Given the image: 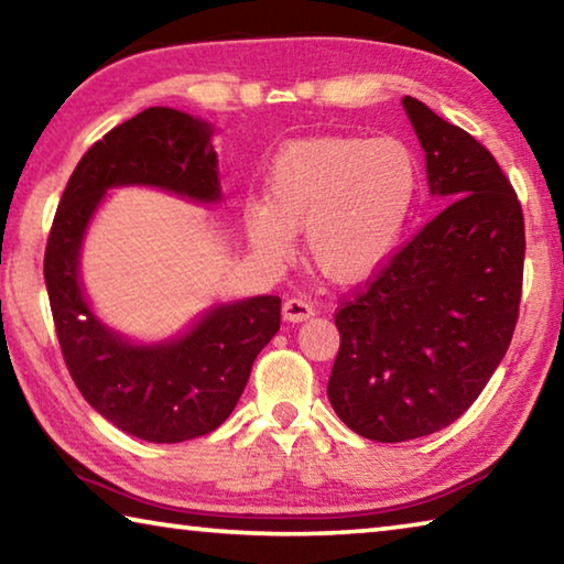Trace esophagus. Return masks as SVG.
<instances>
[{
	"instance_id": "34e87169",
	"label": "esophagus",
	"mask_w": 564,
	"mask_h": 564,
	"mask_svg": "<svg viewBox=\"0 0 564 564\" xmlns=\"http://www.w3.org/2000/svg\"><path fill=\"white\" fill-rule=\"evenodd\" d=\"M316 308H313L311 301H305L303 295H291V299L283 301V318L291 323H301L305 318H311Z\"/></svg>"
}]
</instances>
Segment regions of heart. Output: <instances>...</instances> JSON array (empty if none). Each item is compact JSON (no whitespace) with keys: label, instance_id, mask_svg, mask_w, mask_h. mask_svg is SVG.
Masks as SVG:
<instances>
[{"label":"heart","instance_id":"obj_1","mask_svg":"<svg viewBox=\"0 0 564 564\" xmlns=\"http://www.w3.org/2000/svg\"><path fill=\"white\" fill-rule=\"evenodd\" d=\"M420 186V159L400 139H301L275 156L265 206L246 208V231L259 251L285 259L305 226L313 265L330 281H360L398 251Z\"/></svg>","mask_w":564,"mask_h":564}]
</instances>
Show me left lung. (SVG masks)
<instances>
[{
    "label": "left lung",
    "mask_w": 564,
    "mask_h": 564,
    "mask_svg": "<svg viewBox=\"0 0 564 564\" xmlns=\"http://www.w3.org/2000/svg\"><path fill=\"white\" fill-rule=\"evenodd\" d=\"M445 208L336 311L328 400L378 443L431 435L488 386L520 316L524 218L498 161L423 101L403 99Z\"/></svg>",
    "instance_id": "1"
}]
</instances>
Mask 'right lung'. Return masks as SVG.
I'll use <instances>...</instances> for the list:
<instances>
[{
  "label": "right lung",
  "mask_w": 564,
  "mask_h": 564,
  "mask_svg": "<svg viewBox=\"0 0 564 564\" xmlns=\"http://www.w3.org/2000/svg\"><path fill=\"white\" fill-rule=\"evenodd\" d=\"M149 184L218 202L212 127L151 107L113 127L76 164L44 251V281L62 356L84 400L133 437L184 443L231 415L251 366L281 328L279 295L218 305L184 338L131 346L91 316L79 285V246L104 191Z\"/></svg>",
  "instance_id": "right-lung-1"
}]
</instances>
